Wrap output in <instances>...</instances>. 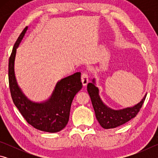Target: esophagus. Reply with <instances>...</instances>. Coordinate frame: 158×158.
Listing matches in <instances>:
<instances>
[{"instance_id":"34e87169","label":"esophagus","mask_w":158,"mask_h":158,"mask_svg":"<svg viewBox=\"0 0 158 158\" xmlns=\"http://www.w3.org/2000/svg\"><path fill=\"white\" fill-rule=\"evenodd\" d=\"M89 76L86 73H84L81 75V82L82 84L84 86H85L87 85L88 83H89Z\"/></svg>"}]
</instances>
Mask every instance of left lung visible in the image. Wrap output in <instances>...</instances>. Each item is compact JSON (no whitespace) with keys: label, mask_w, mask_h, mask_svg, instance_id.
Instances as JSON below:
<instances>
[{"label":"left lung","mask_w":158,"mask_h":158,"mask_svg":"<svg viewBox=\"0 0 158 158\" xmlns=\"http://www.w3.org/2000/svg\"><path fill=\"white\" fill-rule=\"evenodd\" d=\"M87 90L91 99L96 118L99 123L105 129H111L123 125L130 121L139 111L145 100L147 93L137 105L130 107L121 109H114L109 107L104 102L100 96V90L96 86L95 79H93L91 83H89Z\"/></svg>","instance_id":"1"}]
</instances>
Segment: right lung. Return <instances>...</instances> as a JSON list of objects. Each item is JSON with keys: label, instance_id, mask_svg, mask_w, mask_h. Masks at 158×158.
Instances as JSON below:
<instances>
[{"label": "right lung", "instance_id": "1", "mask_svg": "<svg viewBox=\"0 0 158 158\" xmlns=\"http://www.w3.org/2000/svg\"><path fill=\"white\" fill-rule=\"evenodd\" d=\"M26 27L16 41L9 60V84L13 102L29 124L44 132H60L68 124L72 102L82 88L81 73H76L61 79L46 100L33 102L26 96L19 85L15 72L17 49L24 37Z\"/></svg>", "mask_w": 158, "mask_h": 158}]
</instances>
